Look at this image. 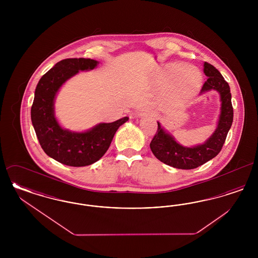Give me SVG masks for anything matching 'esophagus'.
Here are the masks:
<instances>
[{
    "label": "esophagus",
    "instance_id": "esophagus-1",
    "mask_svg": "<svg viewBox=\"0 0 258 258\" xmlns=\"http://www.w3.org/2000/svg\"><path fill=\"white\" fill-rule=\"evenodd\" d=\"M152 113H153V111L151 110L150 108L144 107V108H142V109H140V110L137 112V115L139 117H141V116H144L145 114H152Z\"/></svg>",
    "mask_w": 258,
    "mask_h": 258
}]
</instances>
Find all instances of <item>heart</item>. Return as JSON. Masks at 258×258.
Returning a JSON list of instances; mask_svg holds the SVG:
<instances>
[{
  "instance_id": "obj_1",
  "label": "heart",
  "mask_w": 258,
  "mask_h": 258,
  "mask_svg": "<svg viewBox=\"0 0 258 258\" xmlns=\"http://www.w3.org/2000/svg\"><path fill=\"white\" fill-rule=\"evenodd\" d=\"M185 73H188V74L192 75V78H194V83H195V86L196 88L199 86L200 82H201V74L200 72L197 70V68L192 67V66H185L183 68Z\"/></svg>"
}]
</instances>
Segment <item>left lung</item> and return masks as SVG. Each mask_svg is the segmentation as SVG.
<instances>
[{"label": "left lung", "instance_id": "1", "mask_svg": "<svg viewBox=\"0 0 258 258\" xmlns=\"http://www.w3.org/2000/svg\"><path fill=\"white\" fill-rule=\"evenodd\" d=\"M203 71L208 78L203 84L200 94L215 90L221 96V115L214 134L201 145L184 147L172 135L167 134L158 122V131L150 143L155 157L174 168L194 169L214 159L221 152L233 122V107L228 83L221 73L207 61L204 62Z\"/></svg>", "mask_w": 258, "mask_h": 258}]
</instances>
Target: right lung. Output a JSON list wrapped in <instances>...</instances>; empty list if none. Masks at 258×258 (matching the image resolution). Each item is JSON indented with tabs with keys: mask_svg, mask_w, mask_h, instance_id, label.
<instances>
[{
	"mask_svg": "<svg viewBox=\"0 0 258 258\" xmlns=\"http://www.w3.org/2000/svg\"><path fill=\"white\" fill-rule=\"evenodd\" d=\"M98 61L85 58L57 62L37 83L31 119L39 144L45 154L62 164L80 167L98 161L108 150L117 130L128 117L113 123H98L84 133L62 128L54 114V101L61 85L79 71H91Z\"/></svg>",
	"mask_w": 258,
	"mask_h": 258,
	"instance_id": "obj_1",
	"label": "right lung"
}]
</instances>
